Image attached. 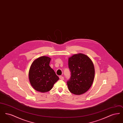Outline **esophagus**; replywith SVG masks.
Listing matches in <instances>:
<instances>
[{
    "label": "esophagus",
    "mask_w": 123,
    "mask_h": 123,
    "mask_svg": "<svg viewBox=\"0 0 123 123\" xmlns=\"http://www.w3.org/2000/svg\"><path fill=\"white\" fill-rule=\"evenodd\" d=\"M59 78H60L61 80H63L64 79V77H63V76H59Z\"/></svg>",
    "instance_id": "obj_1"
}]
</instances>
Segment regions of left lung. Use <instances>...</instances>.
<instances>
[{
  "label": "left lung",
  "instance_id": "left-lung-1",
  "mask_svg": "<svg viewBox=\"0 0 123 123\" xmlns=\"http://www.w3.org/2000/svg\"><path fill=\"white\" fill-rule=\"evenodd\" d=\"M68 65L71 72L67 82L69 91L76 95L85 93L94 81L95 70L92 61L85 54L78 53L69 58Z\"/></svg>",
  "mask_w": 123,
  "mask_h": 123
}]
</instances>
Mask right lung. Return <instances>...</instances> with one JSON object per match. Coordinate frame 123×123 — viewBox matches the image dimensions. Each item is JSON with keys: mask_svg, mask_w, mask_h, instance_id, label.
Returning <instances> with one entry per match:
<instances>
[{"mask_svg": "<svg viewBox=\"0 0 123 123\" xmlns=\"http://www.w3.org/2000/svg\"><path fill=\"white\" fill-rule=\"evenodd\" d=\"M51 58L41 56L35 59L30 66L29 72V82L35 90L45 93L53 88L59 80L55 71L49 66Z\"/></svg>", "mask_w": 123, "mask_h": 123, "instance_id": "obj_1", "label": "right lung"}]
</instances>
